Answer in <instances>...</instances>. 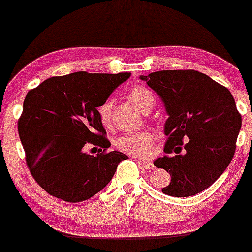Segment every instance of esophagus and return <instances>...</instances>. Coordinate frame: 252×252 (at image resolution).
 <instances>
[{"mask_svg": "<svg viewBox=\"0 0 252 252\" xmlns=\"http://www.w3.org/2000/svg\"><path fill=\"white\" fill-rule=\"evenodd\" d=\"M139 164H140L141 166H142L143 168H147V170H149V171L154 170V168H155V165H154V163H151V161L140 160V161H139Z\"/></svg>", "mask_w": 252, "mask_h": 252, "instance_id": "34e87169", "label": "esophagus"}]
</instances>
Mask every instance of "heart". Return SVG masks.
Wrapping results in <instances>:
<instances>
[{"label": "heart", "instance_id": "b5f03b06", "mask_svg": "<svg viewBox=\"0 0 252 252\" xmlns=\"http://www.w3.org/2000/svg\"><path fill=\"white\" fill-rule=\"evenodd\" d=\"M129 97L142 112L151 111L155 105V96L153 92L146 86L135 85L130 88ZM113 102L111 98L105 99L97 108V115L101 124L104 127L111 125ZM155 135L150 130H141L135 133H127L116 140V147L123 153L132 156L146 158L153 154Z\"/></svg>", "mask_w": 252, "mask_h": 252}]
</instances>
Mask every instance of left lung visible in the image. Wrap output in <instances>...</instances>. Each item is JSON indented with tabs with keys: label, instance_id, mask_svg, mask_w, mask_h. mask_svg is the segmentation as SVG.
<instances>
[{
	"label": "left lung",
	"instance_id": "8db88e82",
	"mask_svg": "<svg viewBox=\"0 0 252 252\" xmlns=\"http://www.w3.org/2000/svg\"><path fill=\"white\" fill-rule=\"evenodd\" d=\"M140 78L164 102L168 115L164 151L177 154L154 163L171 174L161 191L188 197L205 190L223 173L236 149L242 117L232 93L195 70H164Z\"/></svg>",
	"mask_w": 252,
	"mask_h": 252
}]
</instances>
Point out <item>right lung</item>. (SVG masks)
<instances>
[{"label":"right lung","mask_w":252,"mask_h":252,"mask_svg":"<svg viewBox=\"0 0 252 252\" xmlns=\"http://www.w3.org/2000/svg\"><path fill=\"white\" fill-rule=\"evenodd\" d=\"M128 72H74L51 77L27 93L18 120L26 164L37 185L62 201L78 203L101 191L111 180L125 154L111 146L99 122L97 108ZM87 144L104 147L96 157Z\"/></svg>","instance_id":"right-lung-1"}]
</instances>
